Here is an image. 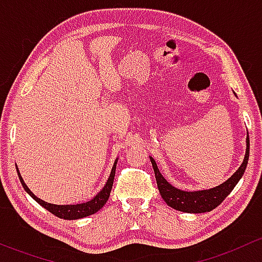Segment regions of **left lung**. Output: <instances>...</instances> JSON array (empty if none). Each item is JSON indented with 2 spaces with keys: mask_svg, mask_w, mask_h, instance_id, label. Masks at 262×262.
Wrapping results in <instances>:
<instances>
[{
  "mask_svg": "<svg viewBox=\"0 0 262 262\" xmlns=\"http://www.w3.org/2000/svg\"><path fill=\"white\" fill-rule=\"evenodd\" d=\"M246 143H247V147H246L245 160L242 165L239 166L238 170L228 180L224 181L219 186H215L209 190H199V191H184V190L173 187L161 175L160 170L156 165V161L152 157H149L153 166V171H155L157 187L166 204L168 207L173 208V209L185 213H205L210 212L214 208L218 207L228 196L229 192L234 189L237 182L241 180L242 175L245 173L248 163V156H250V138H248V134Z\"/></svg>",
  "mask_w": 262,
  "mask_h": 262,
  "instance_id": "left-lung-1",
  "label": "left lung"
}]
</instances>
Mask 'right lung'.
Listing matches in <instances>:
<instances>
[{
  "mask_svg": "<svg viewBox=\"0 0 262 262\" xmlns=\"http://www.w3.org/2000/svg\"><path fill=\"white\" fill-rule=\"evenodd\" d=\"M116 162H118V158L115 160L114 166L112 168V172H110L109 179H107V182L105 184V186L102 187L101 191L94 196V199H91L90 202L86 203H81V204H75V205H57V204H50V203L44 202V200L39 199L36 198L33 192L30 191L26 184L24 182L23 178H21L20 172H18V168H17V175L18 179H20L21 185L25 189V191L35 200L36 203L41 205L43 208H46L47 210H49L50 213L54 214L55 216L58 218H62V219H80V218H84L87 215H91V214H95L96 212H99L105 204H106L107 199L110 196V191H112V187H113V182H114V176H115V168H116Z\"/></svg>",
  "mask_w": 262,
  "mask_h": 262,
  "instance_id": "1",
  "label": "right lung"
}]
</instances>
